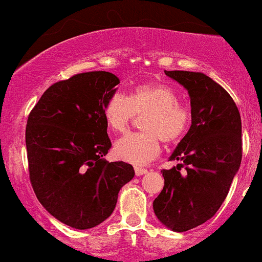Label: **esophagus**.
Segmentation results:
<instances>
[{
    "instance_id": "1",
    "label": "esophagus",
    "mask_w": 262,
    "mask_h": 262,
    "mask_svg": "<svg viewBox=\"0 0 262 262\" xmlns=\"http://www.w3.org/2000/svg\"><path fill=\"white\" fill-rule=\"evenodd\" d=\"M135 173H136V176H142L145 174V173H147V169L141 167H135Z\"/></svg>"
}]
</instances>
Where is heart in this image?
I'll return each mask as SVG.
<instances>
[{
    "instance_id": "b5f03b06",
    "label": "heart",
    "mask_w": 262,
    "mask_h": 262,
    "mask_svg": "<svg viewBox=\"0 0 262 262\" xmlns=\"http://www.w3.org/2000/svg\"><path fill=\"white\" fill-rule=\"evenodd\" d=\"M146 115L142 120L145 132L128 134L117 140L115 155L123 162L141 165L160 152V139L167 144L178 142L188 130L190 111L180 104V97L169 85L160 82L140 84L127 95H112L103 108L105 125L121 134L130 126L134 115Z\"/></svg>"
}]
</instances>
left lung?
<instances>
[{
    "label": "left lung",
    "instance_id": "obj_1",
    "mask_svg": "<svg viewBox=\"0 0 262 262\" xmlns=\"http://www.w3.org/2000/svg\"><path fill=\"white\" fill-rule=\"evenodd\" d=\"M164 72L190 95L191 127L169 157L181 164L162 170L152 209L163 225L186 232L213 218L227 198L242 160V123L234 100L208 75Z\"/></svg>",
    "mask_w": 262,
    "mask_h": 262
}]
</instances>
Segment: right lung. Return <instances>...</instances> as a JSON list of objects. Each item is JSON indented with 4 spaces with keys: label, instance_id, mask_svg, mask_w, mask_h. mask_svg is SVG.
Returning a JSON list of instances; mask_svg holds the SVG:
<instances>
[{
    "label": "right lung",
    "instance_id": "add662e5",
    "mask_svg": "<svg viewBox=\"0 0 262 262\" xmlns=\"http://www.w3.org/2000/svg\"><path fill=\"white\" fill-rule=\"evenodd\" d=\"M118 84L107 71L77 74L49 86L28 118L33 190L51 215L75 229L110 218L118 192L135 176L131 164L104 159L112 142L103 108Z\"/></svg>",
    "mask_w": 262,
    "mask_h": 262
}]
</instances>
